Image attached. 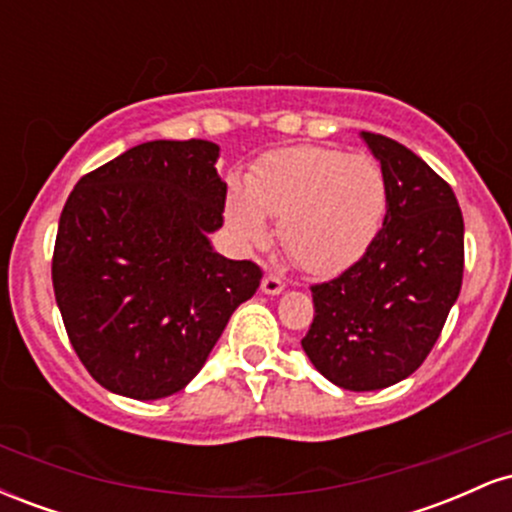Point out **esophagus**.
<instances>
[{
	"mask_svg": "<svg viewBox=\"0 0 512 512\" xmlns=\"http://www.w3.org/2000/svg\"><path fill=\"white\" fill-rule=\"evenodd\" d=\"M284 286H286L284 279H281V276L274 274V272H269L262 279V291L267 293V296H279V293L284 291Z\"/></svg>",
	"mask_w": 512,
	"mask_h": 512,
	"instance_id": "1",
	"label": "esophagus"
}]
</instances>
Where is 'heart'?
Masks as SVG:
<instances>
[{
    "mask_svg": "<svg viewBox=\"0 0 512 512\" xmlns=\"http://www.w3.org/2000/svg\"><path fill=\"white\" fill-rule=\"evenodd\" d=\"M385 209L387 185L378 163L317 146L264 156L245 190L228 197V221L243 243H267V216L281 219V243L313 274L354 264L378 236Z\"/></svg>",
    "mask_w": 512,
    "mask_h": 512,
    "instance_id": "obj_1",
    "label": "heart"
}]
</instances>
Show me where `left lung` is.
<instances>
[{
  "instance_id": "8db88e82",
  "label": "left lung",
  "mask_w": 512,
  "mask_h": 512,
  "mask_svg": "<svg viewBox=\"0 0 512 512\" xmlns=\"http://www.w3.org/2000/svg\"><path fill=\"white\" fill-rule=\"evenodd\" d=\"M387 185L383 228L337 279L310 286L313 366L344 390L409 378L438 342L462 289L464 221L452 187L414 151L361 132Z\"/></svg>"
}]
</instances>
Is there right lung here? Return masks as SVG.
<instances>
[{
    "label": "right lung",
    "instance_id": "1",
    "mask_svg": "<svg viewBox=\"0 0 512 512\" xmlns=\"http://www.w3.org/2000/svg\"><path fill=\"white\" fill-rule=\"evenodd\" d=\"M219 146L146 142L91 170L64 204L52 286L76 356L98 385L132 399L180 392L202 370L262 269L226 260Z\"/></svg>",
    "mask_w": 512,
    "mask_h": 512
}]
</instances>
